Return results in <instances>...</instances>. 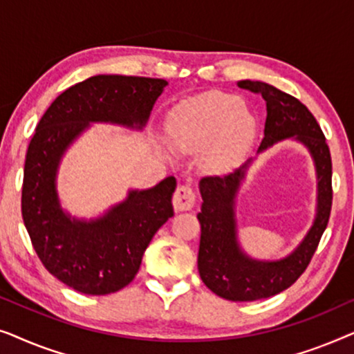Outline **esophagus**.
Wrapping results in <instances>:
<instances>
[{
	"label": "esophagus",
	"instance_id": "34e87169",
	"mask_svg": "<svg viewBox=\"0 0 354 354\" xmlns=\"http://www.w3.org/2000/svg\"><path fill=\"white\" fill-rule=\"evenodd\" d=\"M172 203L176 211H190L196 203V195L190 185H180L174 192Z\"/></svg>",
	"mask_w": 354,
	"mask_h": 354
}]
</instances>
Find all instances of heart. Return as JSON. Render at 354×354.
<instances>
[{
	"label": "heart",
	"instance_id": "obj_1",
	"mask_svg": "<svg viewBox=\"0 0 354 354\" xmlns=\"http://www.w3.org/2000/svg\"><path fill=\"white\" fill-rule=\"evenodd\" d=\"M256 120L241 100L222 91H206L183 101L171 113L174 147L192 151L214 142V156L235 158L253 140Z\"/></svg>",
	"mask_w": 354,
	"mask_h": 354
}]
</instances>
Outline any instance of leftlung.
<instances>
[{
  "mask_svg": "<svg viewBox=\"0 0 354 354\" xmlns=\"http://www.w3.org/2000/svg\"><path fill=\"white\" fill-rule=\"evenodd\" d=\"M240 88L266 101L264 138L258 153L285 138H295L309 149L317 172V212L313 227L298 248L279 261H258L246 256L236 240L235 195L248 162L222 176L200 180L203 198L198 221L201 225L198 270L207 288L230 301H254L288 288L306 270L326 230L332 209V159L317 120L295 96L264 82L240 80Z\"/></svg>",
  "mask_w": 354,
  "mask_h": 354,
  "instance_id": "1",
  "label": "left lung"
}]
</instances>
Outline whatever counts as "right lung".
<instances>
[{"label": "right lung", "mask_w": 354, "mask_h": 354, "mask_svg": "<svg viewBox=\"0 0 354 354\" xmlns=\"http://www.w3.org/2000/svg\"><path fill=\"white\" fill-rule=\"evenodd\" d=\"M162 79L95 75L53 101L28 143L22 183V219L48 272L85 295H109L137 275L145 250L174 216L176 177L149 190H130L104 216L79 221L62 211L56 174L62 154L90 122L143 129Z\"/></svg>", "instance_id": "add662e5"}]
</instances>
